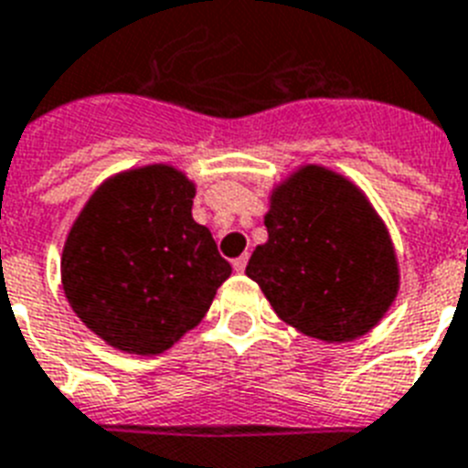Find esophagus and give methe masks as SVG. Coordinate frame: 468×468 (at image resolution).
Instances as JSON below:
<instances>
[{
	"mask_svg": "<svg viewBox=\"0 0 468 468\" xmlns=\"http://www.w3.org/2000/svg\"><path fill=\"white\" fill-rule=\"evenodd\" d=\"M231 265H234V270H237V272H243V270H246V265H249V256H239L237 261L231 262Z\"/></svg>",
	"mask_w": 468,
	"mask_h": 468,
	"instance_id": "34e87169",
	"label": "esophagus"
}]
</instances>
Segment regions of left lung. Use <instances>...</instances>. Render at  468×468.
Segmentation results:
<instances>
[{
	"label": "left lung",
	"mask_w": 468,
	"mask_h": 468,
	"mask_svg": "<svg viewBox=\"0 0 468 468\" xmlns=\"http://www.w3.org/2000/svg\"><path fill=\"white\" fill-rule=\"evenodd\" d=\"M268 241L246 275L287 325L327 345L354 342L399 292L395 243L366 193L342 174L303 165L277 184L265 212Z\"/></svg>",
	"instance_id": "1"
}]
</instances>
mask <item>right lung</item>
I'll return each instance as SVG.
<instances>
[{
    "label": "right lung",
    "instance_id": "obj_1",
    "mask_svg": "<svg viewBox=\"0 0 468 468\" xmlns=\"http://www.w3.org/2000/svg\"><path fill=\"white\" fill-rule=\"evenodd\" d=\"M196 184L172 165L126 169L92 193L61 253V287L90 332L155 356L206 318L231 265L191 215Z\"/></svg>",
    "mask_w": 468,
    "mask_h": 468
}]
</instances>
